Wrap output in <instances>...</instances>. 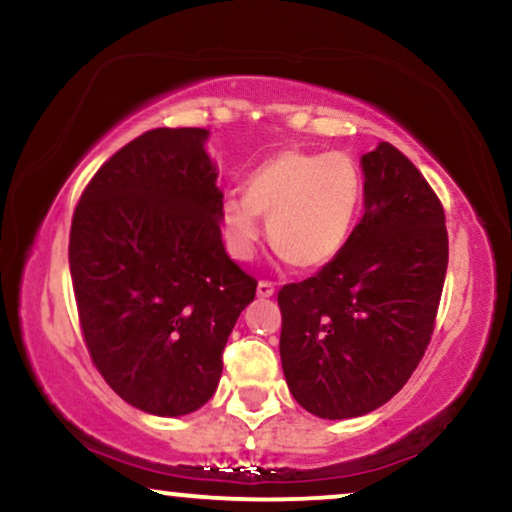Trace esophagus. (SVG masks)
I'll list each match as a JSON object with an SVG mask.
<instances>
[{"mask_svg": "<svg viewBox=\"0 0 512 512\" xmlns=\"http://www.w3.org/2000/svg\"><path fill=\"white\" fill-rule=\"evenodd\" d=\"M271 295H274V283L269 281L257 283V297H271Z\"/></svg>", "mask_w": 512, "mask_h": 512, "instance_id": "obj_1", "label": "esophagus"}]
</instances>
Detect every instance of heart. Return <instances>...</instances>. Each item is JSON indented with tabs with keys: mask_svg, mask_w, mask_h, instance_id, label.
Masks as SVG:
<instances>
[{
	"mask_svg": "<svg viewBox=\"0 0 512 512\" xmlns=\"http://www.w3.org/2000/svg\"><path fill=\"white\" fill-rule=\"evenodd\" d=\"M359 205L361 174L349 155L286 148L250 174L245 196L222 200L219 219L226 248L238 260L255 255L262 215L283 260L297 269H321L347 245Z\"/></svg>",
	"mask_w": 512,
	"mask_h": 512,
	"instance_id": "1",
	"label": "heart"
}]
</instances>
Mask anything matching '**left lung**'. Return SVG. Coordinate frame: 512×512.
Instances as JSON below:
<instances>
[{"label": "left lung", "instance_id": "left-lung-1", "mask_svg": "<svg viewBox=\"0 0 512 512\" xmlns=\"http://www.w3.org/2000/svg\"><path fill=\"white\" fill-rule=\"evenodd\" d=\"M364 217L319 274L278 290L281 364L302 409L342 420L390 401L430 345L449 238L418 167L387 141L361 155Z\"/></svg>", "mask_w": 512, "mask_h": 512}]
</instances>
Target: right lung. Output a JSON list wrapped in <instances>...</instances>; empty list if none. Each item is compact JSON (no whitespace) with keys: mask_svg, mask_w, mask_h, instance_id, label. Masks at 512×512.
Returning a JSON list of instances; mask_svg holds the SVG:
<instances>
[{"mask_svg":"<svg viewBox=\"0 0 512 512\" xmlns=\"http://www.w3.org/2000/svg\"><path fill=\"white\" fill-rule=\"evenodd\" d=\"M210 132L160 127L94 174L70 226L84 342L127 404L177 418L222 378V352L257 281L226 255Z\"/></svg>","mask_w":512,"mask_h":512,"instance_id":"add662e5","label":"right lung"}]
</instances>
